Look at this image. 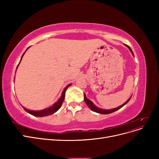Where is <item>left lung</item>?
I'll use <instances>...</instances> for the list:
<instances>
[{
    "label": "left lung",
    "mask_w": 159,
    "mask_h": 159,
    "mask_svg": "<svg viewBox=\"0 0 159 159\" xmlns=\"http://www.w3.org/2000/svg\"><path fill=\"white\" fill-rule=\"evenodd\" d=\"M125 46H127V47L129 49V50L131 51L132 55L134 56V54H133V52L132 50L131 49V48H130L129 46H127V45H126V44H125ZM131 97L127 101V102H125L123 105H120V106H119V107H115V108H113V109H103L99 108V107L96 106V105H95L92 102H91V101H90L89 99H88L87 98V97H86L85 94L84 93V101H85V103L87 104L88 107H89L91 111H93L96 112V113H101V114H109V113H113V112H115V111H117V110H119V109H121V107H123L125 105H126V104L129 102V101L130 100V99H131Z\"/></svg>",
    "instance_id": "obj_1"
}]
</instances>
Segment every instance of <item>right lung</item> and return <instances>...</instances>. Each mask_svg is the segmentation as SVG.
Segmentation results:
<instances>
[{
  "instance_id": "1",
  "label": "right lung",
  "mask_w": 159,
  "mask_h": 159,
  "mask_svg": "<svg viewBox=\"0 0 159 159\" xmlns=\"http://www.w3.org/2000/svg\"><path fill=\"white\" fill-rule=\"evenodd\" d=\"M29 48H30V47H29ZM28 48L26 49V50H27L28 48ZM26 51H25V52H26ZM25 52L24 53V54H22V57H21V59H20V62H19V64L20 63V61H21V60H22V57H23L24 55H25ZM19 64H18V65H19ZM18 65L17 67H16V69L18 68ZM70 85H71V84L66 86V87L64 89L63 91H62L61 95L60 98L58 100H57L55 103L53 104V105H52V106H50V107H49L44 109H42V110L34 111V110H30V109H26V108H25V107H24L22 106V107H23L24 109H25V110L26 111L27 113H30V114L32 115H34V116H36V117H45V116H48V115L54 114V113H56V112L58 110V109L61 107V105H62V103H63L64 100L66 91L67 89H68V87H70Z\"/></svg>"
}]
</instances>
